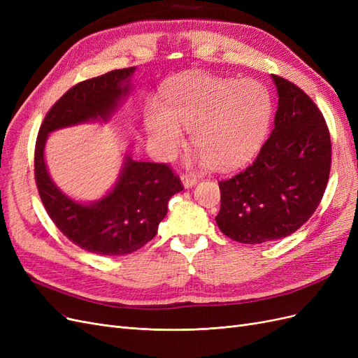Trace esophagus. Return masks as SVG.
<instances>
[{
	"label": "esophagus",
	"instance_id": "obj_1",
	"mask_svg": "<svg viewBox=\"0 0 358 358\" xmlns=\"http://www.w3.org/2000/svg\"><path fill=\"white\" fill-rule=\"evenodd\" d=\"M197 182H199V179H197L196 176H194V175H191V173H189V175L187 173V175L182 176V183H183V187H185V188L194 187Z\"/></svg>",
	"mask_w": 358,
	"mask_h": 358
}]
</instances>
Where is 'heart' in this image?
<instances>
[{"label":"heart","instance_id":"obj_1","mask_svg":"<svg viewBox=\"0 0 358 358\" xmlns=\"http://www.w3.org/2000/svg\"><path fill=\"white\" fill-rule=\"evenodd\" d=\"M272 117V96L252 79L187 76L166 90V109L150 104L146 127L162 157L175 155L191 142L215 169L242 164L258 149Z\"/></svg>","mask_w":358,"mask_h":358}]
</instances>
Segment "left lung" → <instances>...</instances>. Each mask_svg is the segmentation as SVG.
I'll use <instances>...</instances> for the list:
<instances>
[{
	"mask_svg": "<svg viewBox=\"0 0 358 358\" xmlns=\"http://www.w3.org/2000/svg\"><path fill=\"white\" fill-rule=\"evenodd\" d=\"M278 90L275 128L257 158L220 182V230L241 243L282 239L305 224L326 191L331 142L322 113L292 82L272 74Z\"/></svg>",
	"mask_w": 358,
	"mask_h": 358,
	"instance_id": "1",
	"label": "left lung"
}]
</instances>
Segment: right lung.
<instances>
[{
	"instance_id": "add662e5",
	"label": "right lung",
	"mask_w": 358,
	"mask_h": 358,
	"mask_svg": "<svg viewBox=\"0 0 358 358\" xmlns=\"http://www.w3.org/2000/svg\"><path fill=\"white\" fill-rule=\"evenodd\" d=\"M134 67L113 70L74 85L52 106L36 142L34 175L43 206L70 242L100 255L131 254L152 241L182 182L167 164L125 157L116 185L90 204L74 201L50 179L45 162L49 133L90 121H107L129 92Z\"/></svg>"
}]
</instances>
